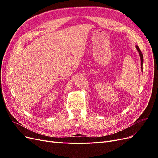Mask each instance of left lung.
<instances>
[{"label":"left lung","instance_id":"1","mask_svg":"<svg viewBox=\"0 0 158 158\" xmlns=\"http://www.w3.org/2000/svg\"><path fill=\"white\" fill-rule=\"evenodd\" d=\"M136 48L138 52H139V55H140V60H141V67H142V69L143 62H144V58H143V55H142V52H141L140 49H139V47H138V46L136 45Z\"/></svg>","mask_w":158,"mask_h":158}]
</instances>
